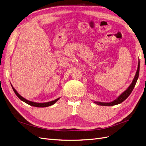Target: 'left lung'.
<instances>
[{
    "mask_svg": "<svg viewBox=\"0 0 146 146\" xmlns=\"http://www.w3.org/2000/svg\"><path fill=\"white\" fill-rule=\"evenodd\" d=\"M139 74V63H138V69H137V71H136V75L134 77L133 82H132L130 86L124 92H123L121 95H120V96H119L116 100H114L113 102H109V103H104V102H95V103L98 104L99 105H102V106H113V105H115L122 103V102L124 101L128 98V97L130 96L131 92H132V91H133V88L136 85L137 80H138V78Z\"/></svg>",
    "mask_w": 146,
    "mask_h": 146,
    "instance_id": "8db88e82",
    "label": "left lung"
}]
</instances>
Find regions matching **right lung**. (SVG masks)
<instances>
[{
  "label": "right lung",
  "instance_id": "right-lung-1",
  "mask_svg": "<svg viewBox=\"0 0 146 146\" xmlns=\"http://www.w3.org/2000/svg\"><path fill=\"white\" fill-rule=\"evenodd\" d=\"M13 91H14L15 93L16 94V96L18 97V98L21 100H23L24 102H25L26 104H27L31 106H33V107H48V106H51L52 105L54 104L59 99V98L56 99L54 100L53 101H50V102H46V103H36V102H32V101H29L27 99H24V98H23L21 96H20L18 93H17V92L15 90V89L13 87H12Z\"/></svg>",
  "mask_w": 146,
  "mask_h": 146
}]
</instances>
